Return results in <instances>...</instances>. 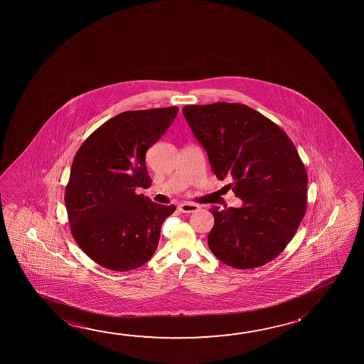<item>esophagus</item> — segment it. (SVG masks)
<instances>
[{
	"instance_id": "obj_1",
	"label": "esophagus",
	"mask_w": 364,
	"mask_h": 364,
	"mask_svg": "<svg viewBox=\"0 0 364 364\" xmlns=\"http://www.w3.org/2000/svg\"><path fill=\"white\" fill-rule=\"evenodd\" d=\"M199 209V205L196 203H181L179 204V210L181 213H193L197 212Z\"/></svg>"
}]
</instances>
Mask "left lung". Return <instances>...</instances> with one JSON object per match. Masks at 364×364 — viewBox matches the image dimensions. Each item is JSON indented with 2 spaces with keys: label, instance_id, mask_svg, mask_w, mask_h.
<instances>
[{
  "label": "left lung",
  "instance_id": "1",
  "mask_svg": "<svg viewBox=\"0 0 364 364\" xmlns=\"http://www.w3.org/2000/svg\"><path fill=\"white\" fill-rule=\"evenodd\" d=\"M185 119L207 151L217 179L228 178L241 208L210 209L208 246L236 269L272 262L297 232L307 209V173L286 132L244 104L186 105Z\"/></svg>",
  "mask_w": 364,
  "mask_h": 364
}]
</instances>
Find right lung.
<instances>
[{
    "instance_id": "1",
    "label": "right lung",
    "mask_w": 364,
    "mask_h": 364,
    "mask_svg": "<svg viewBox=\"0 0 364 364\" xmlns=\"http://www.w3.org/2000/svg\"><path fill=\"white\" fill-rule=\"evenodd\" d=\"M178 112L170 107L118 114L92 132L73 159L65 191L72 236L104 268L128 272L155 254L175 205L156 204L136 191L151 185L146 152Z\"/></svg>"
}]
</instances>
